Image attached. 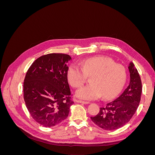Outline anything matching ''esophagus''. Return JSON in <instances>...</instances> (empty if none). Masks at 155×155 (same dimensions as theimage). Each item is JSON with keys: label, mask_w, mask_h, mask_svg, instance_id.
<instances>
[{"label": "esophagus", "mask_w": 155, "mask_h": 155, "mask_svg": "<svg viewBox=\"0 0 155 155\" xmlns=\"http://www.w3.org/2000/svg\"><path fill=\"white\" fill-rule=\"evenodd\" d=\"M76 102L77 103H79V104H89V102L85 101H82V100H77Z\"/></svg>", "instance_id": "esophagus-1"}]
</instances>
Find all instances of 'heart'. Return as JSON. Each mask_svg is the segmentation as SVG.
I'll return each instance as SVG.
<instances>
[{"label": "heart", "instance_id": "1", "mask_svg": "<svg viewBox=\"0 0 155 155\" xmlns=\"http://www.w3.org/2000/svg\"><path fill=\"white\" fill-rule=\"evenodd\" d=\"M81 66L70 64L67 70L68 81L74 87L85 83L87 76L91 85L83 86L76 91V96L83 100L91 101L100 98H111L122 90L127 78L125 68L122 64L105 56H97L83 60Z\"/></svg>", "mask_w": 155, "mask_h": 155}]
</instances>
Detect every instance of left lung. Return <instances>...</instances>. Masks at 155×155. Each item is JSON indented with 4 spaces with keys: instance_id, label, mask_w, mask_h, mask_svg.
Masks as SVG:
<instances>
[{
    "instance_id": "left-lung-1",
    "label": "left lung",
    "mask_w": 155,
    "mask_h": 155,
    "mask_svg": "<svg viewBox=\"0 0 155 155\" xmlns=\"http://www.w3.org/2000/svg\"><path fill=\"white\" fill-rule=\"evenodd\" d=\"M128 68L129 86L115 100L100 108L96 116L91 117L94 123L105 130H116L125 125L132 118L139 106L142 91L141 79L132 62H130Z\"/></svg>"
}]
</instances>
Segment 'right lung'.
Wrapping results in <instances>:
<instances>
[{"instance_id":"obj_1","label":"right lung","mask_w":155,"mask_h":155,"mask_svg":"<svg viewBox=\"0 0 155 155\" xmlns=\"http://www.w3.org/2000/svg\"><path fill=\"white\" fill-rule=\"evenodd\" d=\"M64 54L42 55L31 64L24 81V100L31 117L46 127L57 125L67 118L71 100Z\"/></svg>"}]
</instances>
